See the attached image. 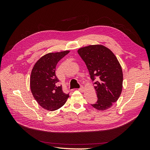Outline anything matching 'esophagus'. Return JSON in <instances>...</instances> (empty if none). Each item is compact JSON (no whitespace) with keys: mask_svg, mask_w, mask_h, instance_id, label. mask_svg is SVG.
I'll list each match as a JSON object with an SVG mask.
<instances>
[{"mask_svg":"<svg viewBox=\"0 0 150 150\" xmlns=\"http://www.w3.org/2000/svg\"><path fill=\"white\" fill-rule=\"evenodd\" d=\"M78 90L79 91H81V92H83V91H84V87L83 86H81V87H80V88H79L78 89Z\"/></svg>","mask_w":150,"mask_h":150,"instance_id":"esophagus-1","label":"esophagus"}]
</instances>
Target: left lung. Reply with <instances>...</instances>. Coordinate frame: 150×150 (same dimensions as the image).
Instances as JSON below:
<instances>
[{
	"label": "left lung",
	"mask_w": 150,
	"mask_h": 150,
	"mask_svg": "<svg viewBox=\"0 0 150 150\" xmlns=\"http://www.w3.org/2000/svg\"><path fill=\"white\" fill-rule=\"evenodd\" d=\"M78 54L84 61L96 90L98 100L91 106L106 110L116 102L122 91V72L116 57L102 45L80 48Z\"/></svg>",
	"instance_id": "1"
}]
</instances>
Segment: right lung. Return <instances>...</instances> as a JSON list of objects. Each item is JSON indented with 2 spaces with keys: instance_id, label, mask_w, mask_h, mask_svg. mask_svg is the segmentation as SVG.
Masks as SVG:
<instances>
[{
  "instance_id": "right-lung-1",
  "label": "right lung",
  "mask_w": 150,
  "mask_h": 150,
  "mask_svg": "<svg viewBox=\"0 0 150 150\" xmlns=\"http://www.w3.org/2000/svg\"><path fill=\"white\" fill-rule=\"evenodd\" d=\"M69 52L49 53L35 63L31 72L30 86L34 99L42 108L48 111H55L62 107L69 98L63 92L59 80L56 75L57 62Z\"/></svg>"
}]
</instances>
